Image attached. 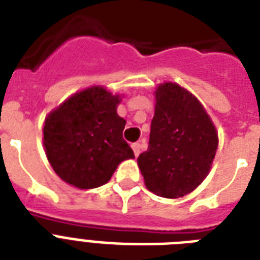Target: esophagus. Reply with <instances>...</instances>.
Masks as SVG:
<instances>
[{"label": "esophagus", "instance_id": "1", "mask_svg": "<svg viewBox=\"0 0 260 260\" xmlns=\"http://www.w3.org/2000/svg\"><path fill=\"white\" fill-rule=\"evenodd\" d=\"M132 150H134L135 156H139L140 151H142V146H140V143H134V144H132Z\"/></svg>", "mask_w": 260, "mask_h": 260}]
</instances>
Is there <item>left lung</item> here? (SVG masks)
<instances>
[{
    "label": "left lung",
    "instance_id": "1",
    "mask_svg": "<svg viewBox=\"0 0 260 260\" xmlns=\"http://www.w3.org/2000/svg\"><path fill=\"white\" fill-rule=\"evenodd\" d=\"M154 94L148 150L139 155L138 166L150 191L165 198L183 197L209 174L217 131L197 97L178 83H160Z\"/></svg>",
    "mask_w": 260,
    "mask_h": 260
}]
</instances>
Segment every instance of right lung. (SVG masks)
Instances as JSON below:
<instances>
[{
	"instance_id": "1",
	"label": "right lung",
	"mask_w": 260,
	"mask_h": 260,
	"mask_svg": "<svg viewBox=\"0 0 260 260\" xmlns=\"http://www.w3.org/2000/svg\"><path fill=\"white\" fill-rule=\"evenodd\" d=\"M120 102V94L90 86L47 114L44 151L60 179L82 190L100 187L122 160L135 158L122 139L126 121L117 114Z\"/></svg>"
}]
</instances>
